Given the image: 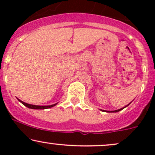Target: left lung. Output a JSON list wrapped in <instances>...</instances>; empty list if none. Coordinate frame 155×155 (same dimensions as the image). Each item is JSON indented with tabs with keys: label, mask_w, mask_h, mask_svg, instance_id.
<instances>
[{
	"label": "left lung",
	"mask_w": 155,
	"mask_h": 155,
	"mask_svg": "<svg viewBox=\"0 0 155 155\" xmlns=\"http://www.w3.org/2000/svg\"><path fill=\"white\" fill-rule=\"evenodd\" d=\"M131 104V102L130 103V104H128V105H127V106H124V107H123V108H120V109H117V110H115V111H106V110H102V109H101V111H105V112H111V113H112V112H113V113H114V112H118V111H121V110H122V109H123V108H125V107H127V106H129V105L130 104Z\"/></svg>",
	"instance_id": "left-lung-1"
}]
</instances>
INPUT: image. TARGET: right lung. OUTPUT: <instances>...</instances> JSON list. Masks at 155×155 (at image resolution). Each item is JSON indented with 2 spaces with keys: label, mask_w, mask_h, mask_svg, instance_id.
Returning a JSON list of instances; mask_svg holds the SVG:
<instances>
[{
  "label": "right lung",
  "mask_w": 155,
  "mask_h": 155,
  "mask_svg": "<svg viewBox=\"0 0 155 155\" xmlns=\"http://www.w3.org/2000/svg\"><path fill=\"white\" fill-rule=\"evenodd\" d=\"M17 99H18V98H17ZM18 101L20 103H22V104L24 105V106H25L26 107H28L29 108H32V109H46V108H49L53 107V106H56V105L58 104V103H57V104H52V105H49V106H36V105H32V104H27V103H25V102H23V101H20L19 99H18Z\"/></svg>",
  "instance_id": "1"
}]
</instances>
